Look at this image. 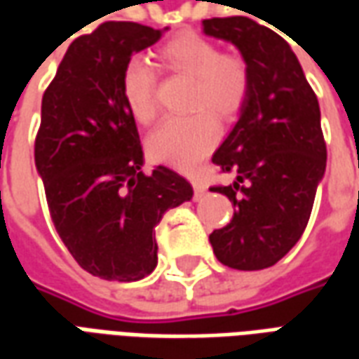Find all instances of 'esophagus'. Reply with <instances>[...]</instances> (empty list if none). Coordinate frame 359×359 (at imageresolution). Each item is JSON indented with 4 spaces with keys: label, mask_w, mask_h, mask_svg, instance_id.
I'll return each instance as SVG.
<instances>
[{
    "label": "esophagus",
    "mask_w": 359,
    "mask_h": 359,
    "mask_svg": "<svg viewBox=\"0 0 359 359\" xmlns=\"http://www.w3.org/2000/svg\"><path fill=\"white\" fill-rule=\"evenodd\" d=\"M192 187H194L196 200H200V198H202V196H205V192H208V188H205V184H203L200 179H192Z\"/></svg>",
    "instance_id": "obj_1"
}]
</instances>
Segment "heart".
Listing matches in <instances>:
<instances>
[{
  "label": "heart",
  "mask_w": 359,
  "mask_h": 359,
  "mask_svg": "<svg viewBox=\"0 0 359 359\" xmlns=\"http://www.w3.org/2000/svg\"><path fill=\"white\" fill-rule=\"evenodd\" d=\"M169 71L192 82L187 117L165 118L149 134V156L190 171L217 144V117L229 118L242 109L250 92L248 63L236 53H221L215 43L200 34H180L157 51ZM121 92L126 107L138 123L148 125L156 117V73L144 59L134 57L123 69ZM208 111H205V109Z\"/></svg>",
  "instance_id": "heart-1"
}]
</instances>
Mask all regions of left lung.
<instances>
[{"instance_id": "1", "label": "left lung", "mask_w": 359, "mask_h": 359, "mask_svg": "<svg viewBox=\"0 0 359 359\" xmlns=\"http://www.w3.org/2000/svg\"><path fill=\"white\" fill-rule=\"evenodd\" d=\"M202 27L203 34L236 46L250 69L241 117L211 157L236 177L211 188L236 210L210 242L223 265L265 269L300 241L325 175L319 102L290 46L271 28L248 17L208 19Z\"/></svg>"}]
</instances>
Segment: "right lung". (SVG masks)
<instances>
[{
  "instance_id": "right-lung-1",
  "label": "right lung",
  "mask_w": 359,
  "mask_h": 359,
  "mask_svg": "<svg viewBox=\"0 0 359 359\" xmlns=\"http://www.w3.org/2000/svg\"><path fill=\"white\" fill-rule=\"evenodd\" d=\"M165 30L103 22L69 46L42 97L34 161L51 221L76 264L105 280H140L156 269L154 229L194 194L169 167L142 172L140 136L121 92L133 53Z\"/></svg>"
}]
</instances>
